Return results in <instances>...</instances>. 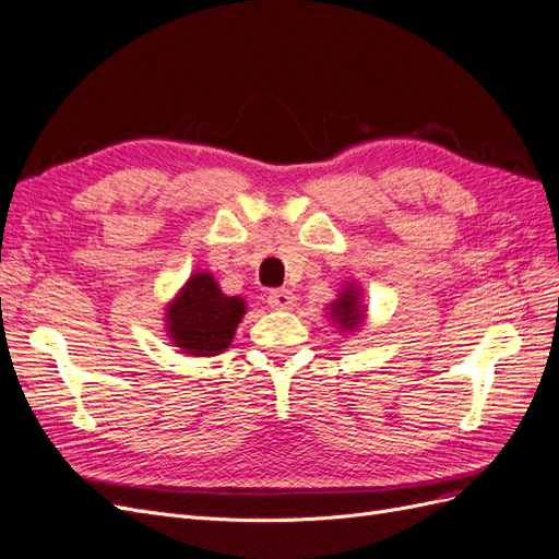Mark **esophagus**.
I'll return each mask as SVG.
<instances>
[{
  "label": "esophagus",
  "mask_w": 559,
  "mask_h": 559,
  "mask_svg": "<svg viewBox=\"0 0 559 559\" xmlns=\"http://www.w3.org/2000/svg\"><path fill=\"white\" fill-rule=\"evenodd\" d=\"M267 302L275 310H292L296 306V296L289 289H275L267 294Z\"/></svg>",
  "instance_id": "34e87169"
}]
</instances>
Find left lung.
<instances>
[{"mask_svg": "<svg viewBox=\"0 0 559 559\" xmlns=\"http://www.w3.org/2000/svg\"><path fill=\"white\" fill-rule=\"evenodd\" d=\"M329 317L333 324L343 333H354L364 326L366 308L361 306V286L354 282H345V286L337 294L333 302H329Z\"/></svg>", "mask_w": 559, "mask_h": 559, "instance_id": "left-lung-1", "label": "left lung"}]
</instances>
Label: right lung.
I'll return each mask as SVG.
<instances>
[{
  "label": "right lung",
  "mask_w": 559,
  "mask_h": 559,
  "mask_svg": "<svg viewBox=\"0 0 559 559\" xmlns=\"http://www.w3.org/2000/svg\"><path fill=\"white\" fill-rule=\"evenodd\" d=\"M247 312L240 296H226L212 273H193L165 306V331L189 357L222 354Z\"/></svg>",
  "instance_id": "1"
}]
</instances>
